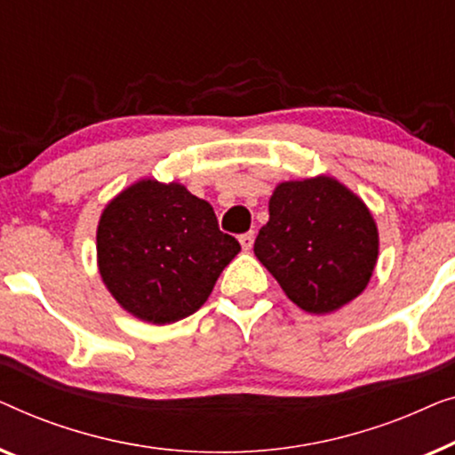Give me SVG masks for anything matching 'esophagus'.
Listing matches in <instances>:
<instances>
[{
  "mask_svg": "<svg viewBox=\"0 0 455 455\" xmlns=\"http://www.w3.org/2000/svg\"><path fill=\"white\" fill-rule=\"evenodd\" d=\"M253 241H255V233H253V230H249V233H243V235L239 236L241 247L245 249V251H247V249L253 247Z\"/></svg>",
  "mask_w": 455,
  "mask_h": 455,
  "instance_id": "1",
  "label": "esophagus"
}]
</instances>
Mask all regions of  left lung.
<instances>
[{
    "label": "left lung",
    "instance_id": "1",
    "mask_svg": "<svg viewBox=\"0 0 455 455\" xmlns=\"http://www.w3.org/2000/svg\"><path fill=\"white\" fill-rule=\"evenodd\" d=\"M377 247L367 206L336 179L315 177L278 185L253 251L292 303L330 313L364 291Z\"/></svg>",
    "mask_w": 455,
    "mask_h": 455
}]
</instances>
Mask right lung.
<instances>
[{
	"label": "right lung",
	"instance_id": "right-lung-1",
	"mask_svg": "<svg viewBox=\"0 0 455 455\" xmlns=\"http://www.w3.org/2000/svg\"><path fill=\"white\" fill-rule=\"evenodd\" d=\"M241 251L212 206L179 183L138 181L115 197L97 230L99 270L132 315L172 323L206 303L220 272Z\"/></svg>",
	"mask_w": 455,
	"mask_h": 455
}]
</instances>
